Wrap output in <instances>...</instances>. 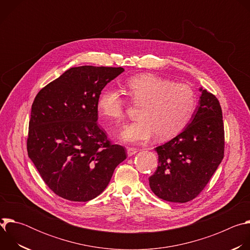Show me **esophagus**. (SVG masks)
I'll return each mask as SVG.
<instances>
[{"label":"esophagus","instance_id":"34e87169","mask_svg":"<svg viewBox=\"0 0 250 250\" xmlns=\"http://www.w3.org/2000/svg\"><path fill=\"white\" fill-rule=\"evenodd\" d=\"M137 151H138V150H137L136 148L128 147V148H127V150H126V153H127V156H128V157H130V156L134 155V154H135Z\"/></svg>","mask_w":250,"mask_h":250}]
</instances>
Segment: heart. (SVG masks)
Listing matches in <instances>:
<instances>
[{
    "label": "heart",
    "instance_id": "b5f03b06",
    "mask_svg": "<svg viewBox=\"0 0 250 250\" xmlns=\"http://www.w3.org/2000/svg\"><path fill=\"white\" fill-rule=\"evenodd\" d=\"M131 100L139 104L138 121L127 125L120 138L126 144H145L154 134L165 140L184 129L197 106V97L187 85L176 84L152 74H141L126 82ZM98 111L108 121L121 122L125 118V100L115 88L104 89L98 99Z\"/></svg>",
    "mask_w": 250,
    "mask_h": 250
}]
</instances>
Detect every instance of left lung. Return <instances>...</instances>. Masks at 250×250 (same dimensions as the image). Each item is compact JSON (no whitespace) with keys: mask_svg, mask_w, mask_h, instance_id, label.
Returning a JSON list of instances; mask_svg holds the SVG:
<instances>
[{"mask_svg":"<svg viewBox=\"0 0 250 250\" xmlns=\"http://www.w3.org/2000/svg\"><path fill=\"white\" fill-rule=\"evenodd\" d=\"M199 105L181 133L157 146L158 167L149 177L160 199L186 203L206 187L224 158L223 113L215 95L200 88Z\"/></svg>","mask_w":250,"mask_h":250,"instance_id":"left-lung-1","label":"left lung"}]
</instances>
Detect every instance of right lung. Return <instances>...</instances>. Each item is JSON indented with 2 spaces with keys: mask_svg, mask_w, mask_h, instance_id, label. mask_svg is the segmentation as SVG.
<instances>
[{
  "mask_svg": "<svg viewBox=\"0 0 250 250\" xmlns=\"http://www.w3.org/2000/svg\"><path fill=\"white\" fill-rule=\"evenodd\" d=\"M122 67H72L42 88L32 105L27 154L59 197L87 202L111 181L125 149L98 125V99Z\"/></svg>",
  "mask_w": 250,
  "mask_h": 250,
  "instance_id": "add662e5",
  "label": "right lung"
}]
</instances>
